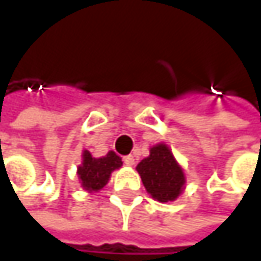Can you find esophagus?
<instances>
[{
  "label": "esophagus",
  "instance_id": "esophagus-1",
  "mask_svg": "<svg viewBox=\"0 0 261 261\" xmlns=\"http://www.w3.org/2000/svg\"><path fill=\"white\" fill-rule=\"evenodd\" d=\"M124 163H125L127 166H134L136 160H134L133 155H125V157H124Z\"/></svg>",
  "mask_w": 261,
  "mask_h": 261
}]
</instances>
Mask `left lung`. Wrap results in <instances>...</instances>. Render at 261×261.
Returning a JSON list of instances; mask_svg holds the SVG:
<instances>
[{
  "mask_svg": "<svg viewBox=\"0 0 261 261\" xmlns=\"http://www.w3.org/2000/svg\"><path fill=\"white\" fill-rule=\"evenodd\" d=\"M137 172L146 192L160 202L175 201L181 195L186 177L181 166L165 143L149 149V155L137 165Z\"/></svg>",
  "mask_w": 261,
  "mask_h": 261,
  "instance_id": "8db88e82",
  "label": "left lung"
}]
</instances>
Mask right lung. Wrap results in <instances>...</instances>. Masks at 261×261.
<instances>
[{
  "mask_svg": "<svg viewBox=\"0 0 261 261\" xmlns=\"http://www.w3.org/2000/svg\"><path fill=\"white\" fill-rule=\"evenodd\" d=\"M121 166L122 160L113 151L99 159L92 157L89 151H83V163L79 166L77 174L84 190L98 192L109 182L112 172Z\"/></svg>",
  "mask_w": 261,
  "mask_h": 261,
  "instance_id": "add662e5",
  "label": "right lung"
}]
</instances>
